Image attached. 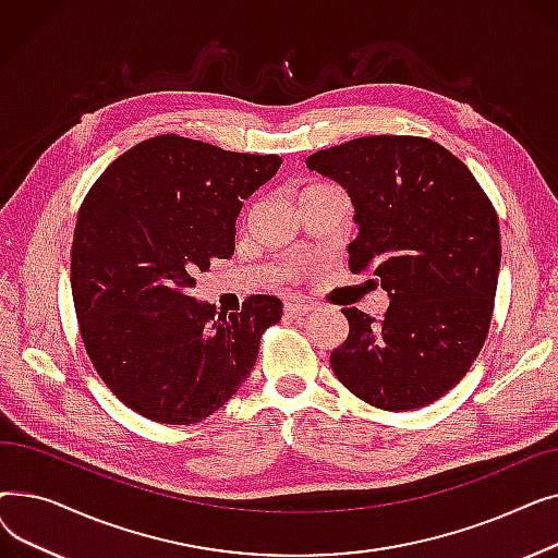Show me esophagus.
<instances>
[{"label": "esophagus", "instance_id": "obj_1", "mask_svg": "<svg viewBox=\"0 0 558 558\" xmlns=\"http://www.w3.org/2000/svg\"><path fill=\"white\" fill-rule=\"evenodd\" d=\"M312 310H314V305L303 303V301H296V299L284 301V312H287L289 316H305V314H310Z\"/></svg>", "mask_w": 558, "mask_h": 558}]
</instances>
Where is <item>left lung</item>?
<instances>
[{
  "mask_svg": "<svg viewBox=\"0 0 558 558\" xmlns=\"http://www.w3.org/2000/svg\"><path fill=\"white\" fill-rule=\"evenodd\" d=\"M353 201L350 271L373 267L391 303L383 316L343 307L348 339L332 350L339 383L385 412L446 396L486 341L500 274L490 198L446 146L368 135L307 158Z\"/></svg>",
  "mask_w": 558,
  "mask_h": 558,
  "instance_id": "obj_1",
  "label": "left lung"
}]
</instances>
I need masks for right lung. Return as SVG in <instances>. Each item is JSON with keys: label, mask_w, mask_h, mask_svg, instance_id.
Segmentation results:
<instances>
[{"label": "right lung", "mask_w": 558, "mask_h": 558, "mask_svg": "<svg viewBox=\"0 0 558 558\" xmlns=\"http://www.w3.org/2000/svg\"><path fill=\"white\" fill-rule=\"evenodd\" d=\"M280 165L169 133L135 144L85 194L72 242L78 330L106 387L140 416L198 423L251 375L280 299L255 294L217 316L190 287L234 253L242 201Z\"/></svg>", "instance_id": "add662e5"}]
</instances>
